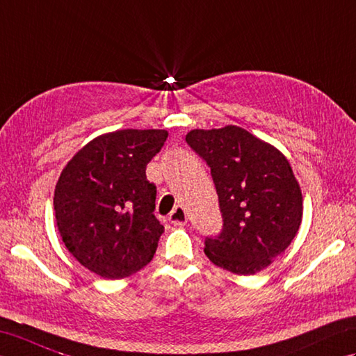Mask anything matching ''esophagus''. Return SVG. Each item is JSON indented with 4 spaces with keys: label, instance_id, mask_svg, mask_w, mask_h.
Masks as SVG:
<instances>
[{
    "label": "esophagus",
    "instance_id": "34e87169",
    "mask_svg": "<svg viewBox=\"0 0 356 356\" xmlns=\"http://www.w3.org/2000/svg\"><path fill=\"white\" fill-rule=\"evenodd\" d=\"M169 220L173 225H186L187 224V213H186L184 207L177 205V207L173 209L169 215Z\"/></svg>",
    "mask_w": 356,
    "mask_h": 356
}]
</instances>
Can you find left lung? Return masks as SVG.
<instances>
[{"mask_svg": "<svg viewBox=\"0 0 356 356\" xmlns=\"http://www.w3.org/2000/svg\"><path fill=\"white\" fill-rule=\"evenodd\" d=\"M186 141L209 164L222 213V230L205 238V254L233 274L262 271L302 224V191L286 156L233 124L193 129Z\"/></svg>", "mask_w": 356, "mask_h": 356, "instance_id": "8db88e82", "label": "left lung"}]
</instances>
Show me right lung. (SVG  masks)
I'll use <instances>...</instances> for the list:
<instances>
[{
  "label": "right lung",
  "mask_w": 356,
  "mask_h": 356,
  "mask_svg": "<svg viewBox=\"0 0 356 356\" xmlns=\"http://www.w3.org/2000/svg\"><path fill=\"white\" fill-rule=\"evenodd\" d=\"M168 131L123 129L83 146L62 170L54 215L68 251L104 279H123L151 262L164 227L146 165Z\"/></svg>",
  "instance_id": "right-lung-1"
}]
</instances>
